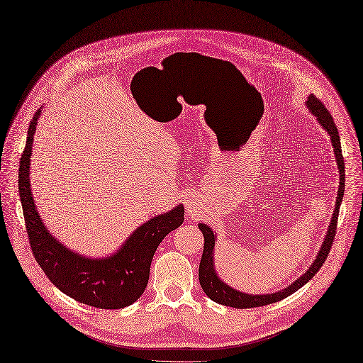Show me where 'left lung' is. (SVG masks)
I'll use <instances>...</instances> for the list:
<instances>
[{
	"label": "left lung",
	"instance_id": "8db88e82",
	"mask_svg": "<svg viewBox=\"0 0 363 363\" xmlns=\"http://www.w3.org/2000/svg\"><path fill=\"white\" fill-rule=\"evenodd\" d=\"M308 108L311 109L312 114H314L318 120L321 126L328 130L332 140V145L335 150V157L336 162H338V168H340V187H338V198H336V207H335V213L332 216V222L329 231L326 234V239H324V243L320 249V252L317 255V259L312 262V266L306 273H303L301 278L294 281L290 286L278 291V293H272V294H245L231 289L230 285L223 284L215 272L213 267V249H215V239L216 235L213 234L206 223H199V230H201L204 235V249H203V255H201V262H199V272H198V278L199 284H201V289L204 293L211 298V301L225 305V306H231L237 309H247V308H257V306H264L270 305L274 302H279L282 298L289 297L290 294L296 293L301 286H303L309 279L315 277V273L321 269L323 262L326 261L330 247L335 240V234H336V225H338V213H340V207L342 203V196H344V187H345V165H344V157H342V150H341V141H340V132L338 128L330 116V112L326 109L317 97L309 96L308 99Z\"/></svg>",
	"mask_w": 363,
	"mask_h": 363
}]
</instances>
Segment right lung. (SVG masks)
Here are the masks:
<instances>
[{
  "mask_svg": "<svg viewBox=\"0 0 363 363\" xmlns=\"http://www.w3.org/2000/svg\"><path fill=\"white\" fill-rule=\"evenodd\" d=\"M39 116L40 109L30 123L18 177L25 228L37 264L58 290L74 301L101 309L129 306L144 293L156 249L167 234L183 223L184 208L179 206L150 219L112 257L91 259L69 251L45 228L30 189V156Z\"/></svg>",
  "mask_w": 363,
  "mask_h": 363,
  "instance_id": "obj_1",
  "label": "right lung"
}]
</instances>
